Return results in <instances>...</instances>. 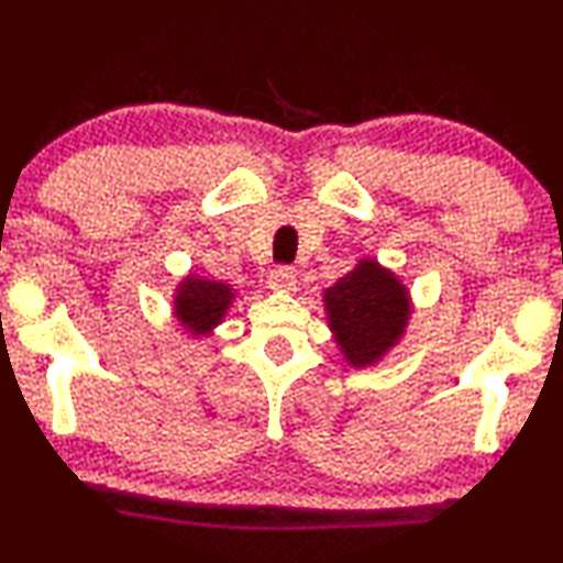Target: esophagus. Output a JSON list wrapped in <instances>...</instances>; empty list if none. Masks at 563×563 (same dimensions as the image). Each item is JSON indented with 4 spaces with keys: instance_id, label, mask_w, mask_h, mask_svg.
Segmentation results:
<instances>
[{
    "instance_id": "esophagus-1",
    "label": "esophagus",
    "mask_w": 563,
    "mask_h": 563,
    "mask_svg": "<svg viewBox=\"0 0 563 563\" xmlns=\"http://www.w3.org/2000/svg\"><path fill=\"white\" fill-rule=\"evenodd\" d=\"M268 287L274 291H295L297 289V272L291 266H279L272 272Z\"/></svg>"
}]
</instances>
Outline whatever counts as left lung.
Returning a JSON list of instances; mask_svg holds the SVG:
<instances>
[{"label": "left lung", "instance_id": "obj_1", "mask_svg": "<svg viewBox=\"0 0 563 563\" xmlns=\"http://www.w3.org/2000/svg\"><path fill=\"white\" fill-rule=\"evenodd\" d=\"M328 325L351 366L382 361L405 335L412 314L410 291L379 261L364 258L322 295Z\"/></svg>", "mask_w": 563, "mask_h": 563}]
</instances>
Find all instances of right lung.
Listing matches in <instances>:
<instances>
[{
	"mask_svg": "<svg viewBox=\"0 0 563 563\" xmlns=\"http://www.w3.org/2000/svg\"><path fill=\"white\" fill-rule=\"evenodd\" d=\"M235 291L230 284L202 279V276L189 274L179 282L174 297V312L189 335H210L220 325L225 312L233 305Z\"/></svg>",
	"mask_w": 563,
	"mask_h": 563,
	"instance_id": "obj_1",
	"label": "right lung"
}]
</instances>
